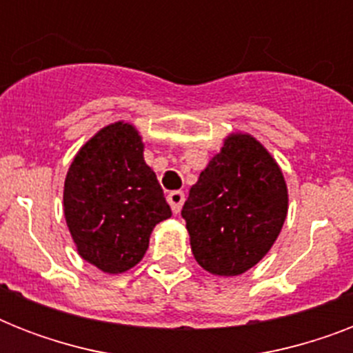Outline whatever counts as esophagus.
<instances>
[{
    "mask_svg": "<svg viewBox=\"0 0 353 353\" xmlns=\"http://www.w3.org/2000/svg\"><path fill=\"white\" fill-rule=\"evenodd\" d=\"M166 199H168V203H170L172 207V212H179L183 207V203H185V194L181 192V190H174V192H170L168 196H166Z\"/></svg>",
    "mask_w": 353,
    "mask_h": 353,
    "instance_id": "obj_1",
    "label": "esophagus"
}]
</instances>
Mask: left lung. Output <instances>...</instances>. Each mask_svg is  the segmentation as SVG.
I'll use <instances>...</instances> for the list:
<instances>
[{"label": "left lung", "instance_id": "left-lung-1", "mask_svg": "<svg viewBox=\"0 0 353 353\" xmlns=\"http://www.w3.org/2000/svg\"><path fill=\"white\" fill-rule=\"evenodd\" d=\"M181 216L196 262L218 276L256 265L288 216V187L279 163L249 133H231L209 161Z\"/></svg>", "mask_w": 353, "mask_h": 353}]
</instances>
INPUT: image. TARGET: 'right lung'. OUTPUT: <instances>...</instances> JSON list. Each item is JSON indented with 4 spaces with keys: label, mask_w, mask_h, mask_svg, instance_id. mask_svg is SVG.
I'll return each mask as SVG.
<instances>
[{
    "label": "right lung",
    "mask_w": 353,
    "mask_h": 353,
    "mask_svg": "<svg viewBox=\"0 0 353 353\" xmlns=\"http://www.w3.org/2000/svg\"><path fill=\"white\" fill-rule=\"evenodd\" d=\"M144 143L130 122H113L74 155L63 183V216L77 251L104 273H124L143 260L150 234L170 218Z\"/></svg>",
    "instance_id": "add662e5"
}]
</instances>
